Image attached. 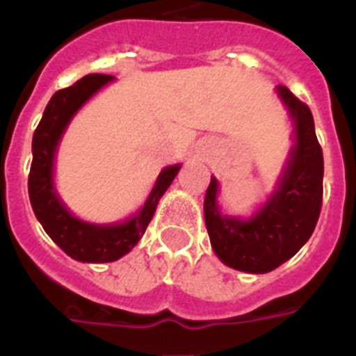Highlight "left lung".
<instances>
[{
	"instance_id": "left-lung-1",
	"label": "left lung",
	"mask_w": 356,
	"mask_h": 356,
	"mask_svg": "<svg viewBox=\"0 0 356 356\" xmlns=\"http://www.w3.org/2000/svg\"><path fill=\"white\" fill-rule=\"evenodd\" d=\"M277 94L296 125L279 186L249 220L222 216L218 209V181L211 177L205 194V223L214 253L223 264L248 273H268L292 259L314 233L323 197V153L316 138L310 108L286 86Z\"/></svg>"
}]
</instances>
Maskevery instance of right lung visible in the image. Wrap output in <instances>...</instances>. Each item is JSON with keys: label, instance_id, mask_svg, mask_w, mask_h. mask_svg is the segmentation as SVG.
Returning <instances> with one entry per match:
<instances>
[{"label": "right lung", "instance_id": "right-lung-1", "mask_svg": "<svg viewBox=\"0 0 356 356\" xmlns=\"http://www.w3.org/2000/svg\"><path fill=\"white\" fill-rule=\"evenodd\" d=\"M113 79V75H85L75 85L55 92L33 134V162L29 172L31 207L53 242L79 262H113L129 253L145 233L159 200L181 170L179 164L164 168L144 207L123 223L96 225L81 222L64 207L53 186V161L57 145L74 114Z\"/></svg>", "mask_w": 356, "mask_h": 356}]
</instances>
